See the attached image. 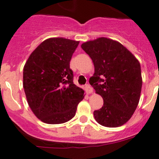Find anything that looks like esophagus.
Returning a JSON list of instances; mask_svg holds the SVG:
<instances>
[{
  "label": "esophagus",
  "instance_id": "esophagus-1",
  "mask_svg": "<svg viewBox=\"0 0 159 159\" xmlns=\"http://www.w3.org/2000/svg\"><path fill=\"white\" fill-rule=\"evenodd\" d=\"M85 90L86 92H87V94H91V93L93 92L92 87H91V85H89V84H87V85L85 86Z\"/></svg>",
  "mask_w": 159,
  "mask_h": 159
}]
</instances>
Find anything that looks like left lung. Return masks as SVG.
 <instances>
[{
	"instance_id": "obj_1",
	"label": "left lung",
	"mask_w": 159,
	"mask_h": 159,
	"mask_svg": "<svg viewBox=\"0 0 159 159\" xmlns=\"http://www.w3.org/2000/svg\"><path fill=\"white\" fill-rule=\"evenodd\" d=\"M92 60L94 73L89 83L102 97L103 106L94 110L96 121L102 126H121L132 117L140 98V64L117 41L98 38L81 45Z\"/></svg>"
}]
</instances>
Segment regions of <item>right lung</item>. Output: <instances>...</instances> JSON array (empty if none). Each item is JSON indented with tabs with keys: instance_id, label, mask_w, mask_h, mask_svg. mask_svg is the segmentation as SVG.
<instances>
[{
	"instance_id": "1",
	"label": "right lung",
	"mask_w": 159,
	"mask_h": 159,
	"mask_svg": "<svg viewBox=\"0 0 159 159\" xmlns=\"http://www.w3.org/2000/svg\"><path fill=\"white\" fill-rule=\"evenodd\" d=\"M80 42L50 38L31 53L23 68V89L39 120L56 125L75 116L84 91L73 84L70 61Z\"/></svg>"
}]
</instances>
